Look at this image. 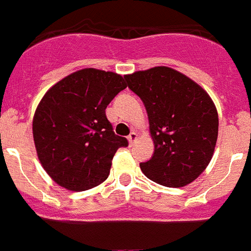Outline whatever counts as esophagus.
Instances as JSON below:
<instances>
[{
  "instance_id": "esophagus-1",
  "label": "esophagus",
  "mask_w": 251,
  "mask_h": 251,
  "mask_svg": "<svg viewBox=\"0 0 251 251\" xmlns=\"http://www.w3.org/2000/svg\"><path fill=\"white\" fill-rule=\"evenodd\" d=\"M137 139H138V134H137L136 132H132L129 136H128V142H129V145H133Z\"/></svg>"
}]
</instances>
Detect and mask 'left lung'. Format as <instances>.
Returning <instances> with one entry per match:
<instances>
[{
    "label": "left lung",
    "mask_w": 251,
    "mask_h": 251,
    "mask_svg": "<svg viewBox=\"0 0 251 251\" xmlns=\"http://www.w3.org/2000/svg\"><path fill=\"white\" fill-rule=\"evenodd\" d=\"M146 106L154 153L141 170L153 182L183 187L202 174L219 133L216 106L192 79L167 66L124 75Z\"/></svg>",
    "instance_id": "1"
}]
</instances>
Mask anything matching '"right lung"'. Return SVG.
<instances>
[{
	"instance_id": "right-lung-1",
	"label": "right lung",
	"mask_w": 251,
	"mask_h": 251,
	"mask_svg": "<svg viewBox=\"0 0 251 251\" xmlns=\"http://www.w3.org/2000/svg\"><path fill=\"white\" fill-rule=\"evenodd\" d=\"M126 88L122 75L88 68L45 93L35 110L32 134L40 163L57 185L85 191L108 178L115 152L128 141L113 132L105 108Z\"/></svg>"
}]
</instances>
